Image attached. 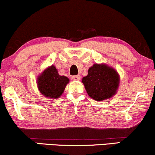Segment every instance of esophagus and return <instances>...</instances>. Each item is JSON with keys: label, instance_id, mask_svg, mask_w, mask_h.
I'll return each instance as SVG.
<instances>
[{"label": "esophagus", "instance_id": "34e87169", "mask_svg": "<svg viewBox=\"0 0 155 155\" xmlns=\"http://www.w3.org/2000/svg\"><path fill=\"white\" fill-rule=\"evenodd\" d=\"M71 79L74 80V81H79L81 79V76L80 75H76V76H73Z\"/></svg>", "mask_w": 155, "mask_h": 155}]
</instances>
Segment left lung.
Instances as JSON below:
<instances>
[{
	"mask_svg": "<svg viewBox=\"0 0 155 155\" xmlns=\"http://www.w3.org/2000/svg\"><path fill=\"white\" fill-rule=\"evenodd\" d=\"M82 83L88 95L95 101L107 100L116 94L120 84V76L106 64H94L88 70Z\"/></svg>",
	"mask_w": 155,
	"mask_h": 155,
	"instance_id": "left-lung-1",
	"label": "left lung"
}]
</instances>
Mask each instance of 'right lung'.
Returning a JSON list of instances; mask_svg holds the SVG:
<instances>
[{"mask_svg":"<svg viewBox=\"0 0 155 155\" xmlns=\"http://www.w3.org/2000/svg\"><path fill=\"white\" fill-rule=\"evenodd\" d=\"M68 82V78L60 76L53 65L46 68L37 79V85L41 93L51 99L59 98Z\"/></svg>","mask_w":155,"mask_h":155,"instance_id":"obj_1","label":"right lung"}]
</instances>
